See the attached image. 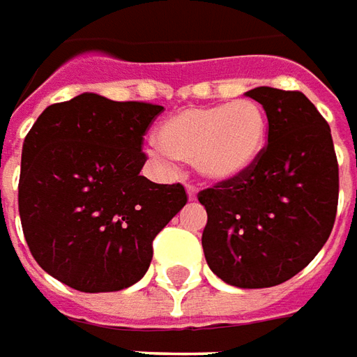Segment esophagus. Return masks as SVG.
I'll return each instance as SVG.
<instances>
[{
    "label": "esophagus",
    "mask_w": 357,
    "mask_h": 357,
    "mask_svg": "<svg viewBox=\"0 0 357 357\" xmlns=\"http://www.w3.org/2000/svg\"><path fill=\"white\" fill-rule=\"evenodd\" d=\"M186 194H188V199H190V202H194V199L198 198V188L188 184V186H186Z\"/></svg>",
    "instance_id": "obj_1"
}]
</instances>
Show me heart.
Here are the masks:
<instances>
[{
  "label": "heart",
  "instance_id": "obj_1",
  "mask_svg": "<svg viewBox=\"0 0 357 357\" xmlns=\"http://www.w3.org/2000/svg\"><path fill=\"white\" fill-rule=\"evenodd\" d=\"M267 113L255 100L198 105L165 119L146 151L161 165L181 159L209 183L227 184L254 171L267 148Z\"/></svg>",
  "mask_w": 357,
  "mask_h": 357
}]
</instances>
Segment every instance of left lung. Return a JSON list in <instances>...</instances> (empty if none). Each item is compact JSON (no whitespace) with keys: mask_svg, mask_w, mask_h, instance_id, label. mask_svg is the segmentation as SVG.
Segmentation results:
<instances>
[{"mask_svg":"<svg viewBox=\"0 0 357 357\" xmlns=\"http://www.w3.org/2000/svg\"><path fill=\"white\" fill-rule=\"evenodd\" d=\"M267 113L264 158L234 183L199 192L202 246L227 284L269 288L292 279L325 246L338 204V163L327 121L302 92H246Z\"/></svg>","mask_w":357,"mask_h":357,"instance_id":"1","label":"left lung"}]
</instances>
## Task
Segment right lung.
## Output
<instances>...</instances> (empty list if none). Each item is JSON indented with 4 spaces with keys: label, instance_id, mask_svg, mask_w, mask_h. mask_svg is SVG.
<instances>
[{
    "label": "right lung",
    "instance_id": "add662e5",
    "mask_svg": "<svg viewBox=\"0 0 357 357\" xmlns=\"http://www.w3.org/2000/svg\"><path fill=\"white\" fill-rule=\"evenodd\" d=\"M161 105L84 92L53 103L22 144L19 213L38 265L80 292L142 279L151 242L186 206L181 184L140 174L142 136Z\"/></svg>",
    "mask_w": 357,
    "mask_h": 357
}]
</instances>
